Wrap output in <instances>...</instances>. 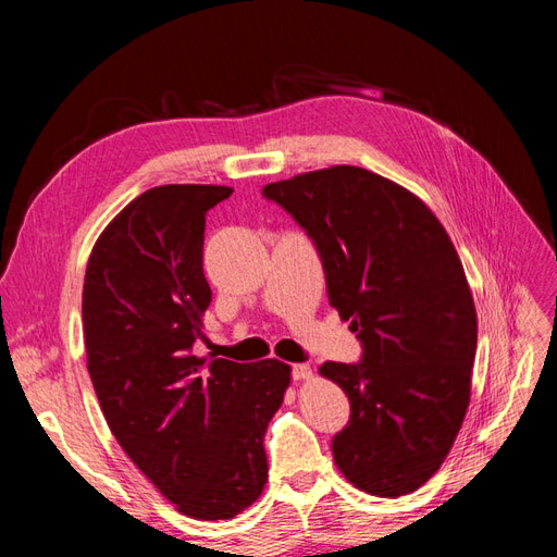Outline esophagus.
<instances>
[{"mask_svg":"<svg viewBox=\"0 0 557 557\" xmlns=\"http://www.w3.org/2000/svg\"><path fill=\"white\" fill-rule=\"evenodd\" d=\"M293 379L295 381L311 379V367L309 364H293Z\"/></svg>","mask_w":557,"mask_h":557,"instance_id":"1","label":"esophagus"}]
</instances>
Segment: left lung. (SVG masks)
<instances>
[{
  "mask_svg": "<svg viewBox=\"0 0 557 557\" xmlns=\"http://www.w3.org/2000/svg\"><path fill=\"white\" fill-rule=\"evenodd\" d=\"M315 244L330 305L358 332L362 360L325 362L348 395L334 434L342 474L360 491H418L458 436L476 356V309L462 262L413 193L339 164L262 188Z\"/></svg>",
  "mask_w": 557,
  "mask_h": 557,
  "instance_id": "left-lung-1",
  "label": "left lung"
}]
</instances>
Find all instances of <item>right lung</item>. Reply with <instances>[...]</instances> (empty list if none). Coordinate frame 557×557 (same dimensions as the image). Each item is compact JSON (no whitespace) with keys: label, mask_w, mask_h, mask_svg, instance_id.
<instances>
[{"label":"right lung","mask_w":557,"mask_h":557,"mask_svg":"<svg viewBox=\"0 0 557 557\" xmlns=\"http://www.w3.org/2000/svg\"><path fill=\"white\" fill-rule=\"evenodd\" d=\"M227 185H160L117 213L83 283L88 372L107 423L146 479L199 520H227L267 483L264 432L290 385L278 360L195 356L211 288L207 211Z\"/></svg>","instance_id":"add662e5"}]
</instances>
